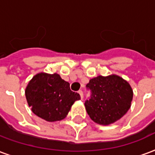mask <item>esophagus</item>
Segmentation results:
<instances>
[{"mask_svg":"<svg viewBox=\"0 0 155 155\" xmlns=\"http://www.w3.org/2000/svg\"><path fill=\"white\" fill-rule=\"evenodd\" d=\"M78 93H79V94H80V95H81V99H83V91H78Z\"/></svg>","mask_w":155,"mask_h":155,"instance_id":"esophagus-1","label":"esophagus"}]
</instances>
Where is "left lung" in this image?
Here are the masks:
<instances>
[{"instance_id": "8db88e82", "label": "left lung", "mask_w": 155, "mask_h": 155, "mask_svg": "<svg viewBox=\"0 0 155 155\" xmlns=\"http://www.w3.org/2000/svg\"><path fill=\"white\" fill-rule=\"evenodd\" d=\"M91 98L84 106L95 123L108 125L121 119L131 106L133 91L130 84L116 74L99 75L86 84Z\"/></svg>"}]
</instances>
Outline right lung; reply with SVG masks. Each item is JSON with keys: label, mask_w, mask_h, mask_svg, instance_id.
<instances>
[{"label": "right lung", "mask_w": 155, "mask_h": 155, "mask_svg": "<svg viewBox=\"0 0 155 155\" xmlns=\"http://www.w3.org/2000/svg\"><path fill=\"white\" fill-rule=\"evenodd\" d=\"M25 98L32 112L41 119L54 122L64 119L74 101L81 100L60 74L39 73L25 88Z\"/></svg>", "instance_id": "add662e5"}]
</instances>
